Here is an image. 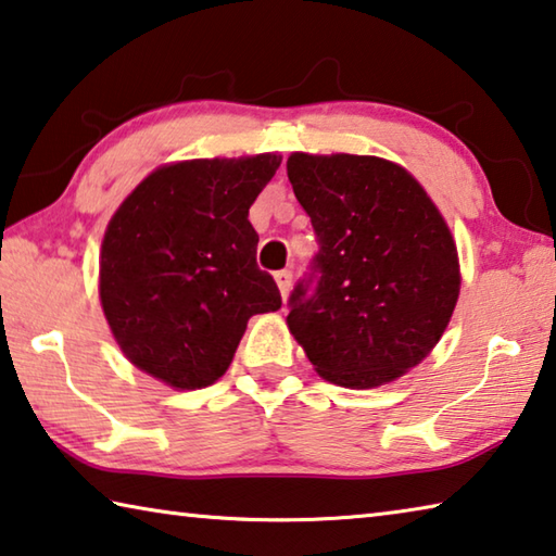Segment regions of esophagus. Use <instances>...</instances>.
<instances>
[{"label": "esophagus", "instance_id": "34e87169", "mask_svg": "<svg viewBox=\"0 0 556 556\" xmlns=\"http://www.w3.org/2000/svg\"><path fill=\"white\" fill-rule=\"evenodd\" d=\"M275 279H277V287L281 291V299H287L289 296V289H291V271L289 269H279L277 275H275Z\"/></svg>", "mask_w": 556, "mask_h": 556}]
</instances>
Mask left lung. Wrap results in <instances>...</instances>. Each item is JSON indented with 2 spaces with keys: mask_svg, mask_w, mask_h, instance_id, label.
Instances as JSON below:
<instances>
[{
  "mask_svg": "<svg viewBox=\"0 0 556 556\" xmlns=\"http://www.w3.org/2000/svg\"><path fill=\"white\" fill-rule=\"evenodd\" d=\"M287 174L318 252L289 296V331L316 372L368 390L439 343L460 275L446 220L407 168L378 156L294 152Z\"/></svg>",
  "mask_w": 556,
  "mask_h": 556,
  "instance_id": "8db88e82",
  "label": "left lung"
}]
</instances>
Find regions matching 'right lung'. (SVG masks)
Wrapping results in <instances>:
<instances>
[{"label": "right lung", "instance_id": "1", "mask_svg": "<svg viewBox=\"0 0 556 556\" xmlns=\"http://www.w3.org/2000/svg\"><path fill=\"white\" fill-rule=\"evenodd\" d=\"M279 162L257 154L168 164L112 215L100 301L139 370L178 390L208 388L228 370L250 316L281 306L248 220Z\"/></svg>", "mask_w": 556, "mask_h": 556}]
</instances>
